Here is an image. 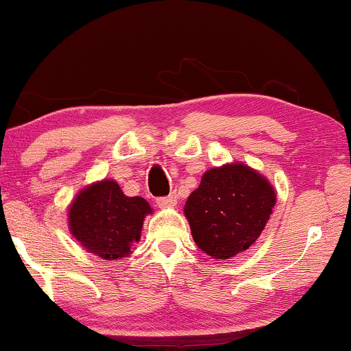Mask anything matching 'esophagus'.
I'll return each instance as SVG.
<instances>
[{
	"label": "esophagus",
	"instance_id": "esophagus-1",
	"mask_svg": "<svg viewBox=\"0 0 351 351\" xmlns=\"http://www.w3.org/2000/svg\"><path fill=\"white\" fill-rule=\"evenodd\" d=\"M156 205L159 208H174L177 205V197L176 195H169V197H161L156 200Z\"/></svg>",
	"mask_w": 351,
	"mask_h": 351
}]
</instances>
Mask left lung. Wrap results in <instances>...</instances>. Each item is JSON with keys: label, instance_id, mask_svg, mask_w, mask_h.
Here are the masks:
<instances>
[{"label": "left lung", "instance_id": "left-lung-1", "mask_svg": "<svg viewBox=\"0 0 351 351\" xmlns=\"http://www.w3.org/2000/svg\"><path fill=\"white\" fill-rule=\"evenodd\" d=\"M276 192L265 176L239 161L211 167L190 193L184 215L192 237L218 261L252 247L274 213Z\"/></svg>", "mask_w": 351, "mask_h": 351}]
</instances>
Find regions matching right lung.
Returning <instances> with one entry per match:
<instances>
[{
    "instance_id": "1",
    "label": "right lung",
    "mask_w": 351,
    "mask_h": 351,
    "mask_svg": "<svg viewBox=\"0 0 351 351\" xmlns=\"http://www.w3.org/2000/svg\"><path fill=\"white\" fill-rule=\"evenodd\" d=\"M153 213L143 197H127L114 179H102L77 192L68 206V228L89 254L120 261L140 241L143 221Z\"/></svg>"
}]
</instances>
